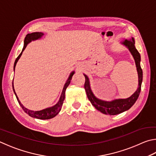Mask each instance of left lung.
I'll return each instance as SVG.
<instances>
[{
    "label": "left lung",
    "instance_id": "8db88e82",
    "mask_svg": "<svg viewBox=\"0 0 156 156\" xmlns=\"http://www.w3.org/2000/svg\"><path fill=\"white\" fill-rule=\"evenodd\" d=\"M121 44L126 47L131 53L134 59L138 73V86L136 90L130 97L125 99H115L110 101L99 99L92 91L89 77L83 73L85 77L84 89L86 90L88 99L96 109L105 115H116L129 110L136 101L140 93L141 84L143 81V70L140 67V55L135 47L134 38L132 37L129 39H123V41L121 42Z\"/></svg>",
    "mask_w": 156,
    "mask_h": 156
}]
</instances>
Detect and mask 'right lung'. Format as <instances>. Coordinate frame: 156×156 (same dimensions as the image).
Segmentation results:
<instances>
[{"label":"right lung","mask_w":156,"mask_h":156,"mask_svg":"<svg viewBox=\"0 0 156 156\" xmlns=\"http://www.w3.org/2000/svg\"><path fill=\"white\" fill-rule=\"evenodd\" d=\"M44 35V33H41V32H35V33H29V34H28V35H27L26 37H25L24 41L23 48H22L21 53L20 54L19 56H18V57H17V58L16 59V61H15V63H14V66H13L14 72H15V68H16V64H17V63H18V61L20 59V58L21 57V56L22 55V52H23V51L27 48V45L32 41H35V40H37V39H41ZM74 73H75L74 71H73V72L70 73L68 78H67V80H66V83H65V84H64L63 90H62V93L61 94L60 98H59V100L58 101V102L56 103L55 105H54V106H51V107L46 108L43 109V110H37V111H34V110H30L29 109L27 108H25L23 105H22V104L20 102V101L19 100L18 96H17V95H16L15 89H14L13 80L12 87H13V92H14V93H15V95H16V97L17 98V100H18L19 104L22 107V108L23 109L24 111L26 112L27 114L29 115L30 117H33V118H36V119H52L53 117H55V116L57 115L59 113V112L61 111L62 106H63V101L65 100V95H66V89H67V87L69 86V84H70L71 80H72V76H73V74H74Z\"/></svg>","instance_id":"add662e5"}]
</instances>
